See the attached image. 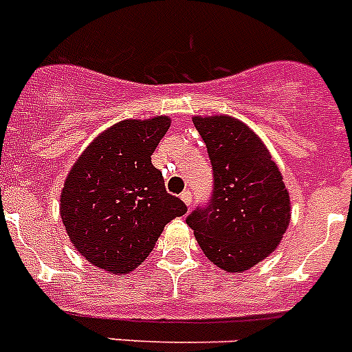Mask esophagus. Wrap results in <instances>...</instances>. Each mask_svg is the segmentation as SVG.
<instances>
[{
	"label": "esophagus",
	"instance_id": "1",
	"mask_svg": "<svg viewBox=\"0 0 352 352\" xmlns=\"http://www.w3.org/2000/svg\"><path fill=\"white\" fill-rule=\"evenodd\" d=\"M182 201L185 202L186 206L192 204V192H190V190H185V192H182Z\"/></svg>",
	"mask_w": 352,
	"mask_h": 352
}]
</instances>
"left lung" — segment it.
Instances as JSON below:
<instances>
[{
	"mask_svg": "<svg viewBox=\"0 0 352 352\" xmlns=\"http://www.w3.org/2000/svg\"><path fill=\"white\" fill-rule=\"evenodd\" d=\"M208 148L212 192L186 223L202 253L227 272H243L272 253L289 223V195L262 141L230 117L193 118Z\"/></svg>",
	"mask_w": 352,
	"mask_h": 352,
	"instance_id": "left-lung-1",
	"label": "left lung"
}]
</instances>
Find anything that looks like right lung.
<instances>
[{
  "label": "right lung",
  "instance_id": "obj_1",
  "mask_svg": "<svg viewBox=\"0 0 352 352\" xmlns=\"http://www.w3.org/2000/svg\"><path fill=\"white\" fill-rule=\"evenodd\" d=\"M169 125L167 117L118 122L83 151L64 183V227L78 253L99 269L131 272L164 227L186 212L151 164Z\"/></svg>",
  "mask_w": 352,
  "mask_h": 352
}]
</instances>
